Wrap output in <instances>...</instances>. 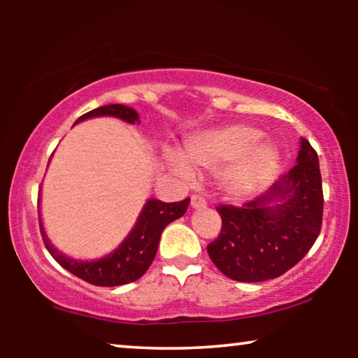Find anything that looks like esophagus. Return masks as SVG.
Segmentation results:
<instances>
[{
    "label": "esophagus",
    "mask_w": 358,
    "mask_h": 358,
    "mask_svg": "<svg viewBox=\"0 0 358 358\" xmlns=\"http://www.w3.org/2000/svg\"><path fill=\"white\" fill-rule=\"evenodd\" d=\"M190 205H192V208H205L207 207V200H205L202 195L194 194L192 197H190Z\"/></svg>",
    "instance_id": "34e87169"
}]
</instances>
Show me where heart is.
<instances>
[{
	"label": "heart",
	"mask_w": 358,
	"mask_h": 358,
	"mask_svg": "<svg viewBox=\"0 0 358 358\" xmlns=\"http://www.w3.org/2000/svg\"><path fill=\"white\" fill-rule=\"evenodd\" d=\"M261 131L248 125H224L189 136L184 156L168 151L166 163L182 179H192V166L217 169L229 166L222 174V185L228 194L252 192L273 174L278 151L268 143H257Z\"/></svg>",
	"instance_id": "b5f03b06"
}]
</instances>
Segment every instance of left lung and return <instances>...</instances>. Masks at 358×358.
Returning a JSON list of instances; mask_svg holds the SVG:
<instances>
[{"mask_svg": "<svg viewBox=\"0 0 358 358\" xmlns=\"http://www.w3.org/2000/svg\"><path fill=\"white\" fill-rule=\"evenodd\" d=\"M322 182L317 153L301 138L296 164L264 195L241 207L220 205L222 231L207 246L228 278H277L306 256L322 223Z\"/></svg>", "mask_w": 358, "mask_h": 358, "instance_id": "1", "label": "left lung"}]
</instances>
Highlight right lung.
I'll list each match as a JSON object with an SVG mask.
<instances>
[{"instance_id": "right-lung-1", "label": "right lung", "mask_w": 358, "mask_h": 358, "mask_svg": "<svg viewBox=\"0 0 358 358\" xmlns=\"http://www.w3.org/2000/svg\"><path fill=\"white\" fill-rule=\"evenodd\" d=\"M104 115L117 117V119L129 122V124H135V122L140 124L136 110L122 104L97 107V109L81 115L76 120V124L81 120L91 119V117ZM189 202L190 199H184L180 202L173 203L150 199L145 203L143 210H141L140 217L136 220L135 227L131 228L129 236L119 244L115 251L107 254L106 257L97 259V261H78V259L65 256V254L52 246L45 231H43L42 220L38 218V222H41V233L47 251L52 254V257L63 268H66L68 272H71L73 275L81 278V280L92 283V285L117 287L138 280L148 271L156 256V251H158L161 233L171 222L182 217L189 207Z\"/></svg>"}]
</instances>
